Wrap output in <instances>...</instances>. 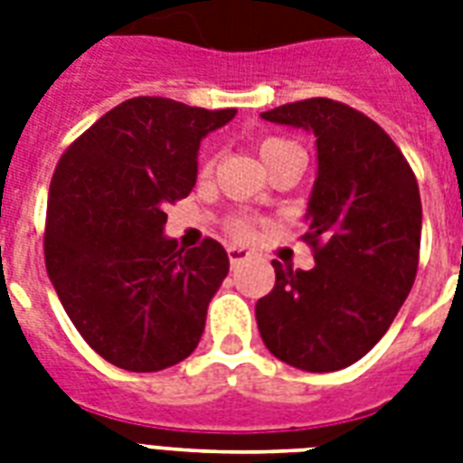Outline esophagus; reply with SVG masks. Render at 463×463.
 Instances as JSON below:
<instances>
[{"mask_svg":"<svg viewBox=\"0 0 463 463\" xmlns=\"http://www.w3.org/2000/svg\"><path fill=\"white\" fill-rule=\"evenodd\" d=\"M250 257H252V252L245 250V247H228V260H231L232 267H235V264H242L245 260H250Z\"/></svg>","mask_w":463,"mask_h":463,"instance_id":"esophagus-1","label":"esophagus"}]
</instances>
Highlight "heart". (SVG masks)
I'll use <instances>...</instances> for the list:
<instances>
[{
	"label": "heart",
	"instance_id": "b5f03b06",
	"mask_svg": "<svg viewBox=\"0 0 463 463\" xmlns=\"http://www.w3.org/2000/svg\"><path fill=\"white\" fill-rule=\"evenodd\" d=\"M291 146H294V143H288L284 137H264L262 143H260V155H262L264 165H267L274 155H279L281 150H287V147ZM208 169H211V162L203 165V172H208ZM231 231L235 232L238 238H250V235H252V225L247 223V221H232Z\"/></svg>",
	"mask_w": 463,
	"mask_h": 463
}]
</instances>
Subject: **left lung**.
<instances>
[{"label": "left lung", "instance_id": "1", "mask_svg": "<svg viewBox=\"0 0 463 463\" xmlns=\"http://www.w3.org/2000/svg\"><path fill=\"white\" fill-rule=\"evenodd\" d=\"M262 118L316 136L306 211L316 267L271 262L277 284L257 301V327L281 362L337 372L386 335L411 294L422 231L418 179L386 130L340 101L306 99Z\"/></svg>", "mask_w": 463, "mask_h": 463}]
</instances>
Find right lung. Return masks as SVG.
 Masks as SVG:
<instances>
[{"label":"right lung","instance_id":"add662e5","mask_svg":"<svg viewBox=\"0 0 463 463\" xmlns=\"http://www.w3.org/2000/svg\"><path fill=\"white\" fill-rule=\"evenodd\" d=\"M165 97L123 101L60 157L45 221V269L97 354L162 372L192 354L228 277L221 242L179 250L165 208L189 196L201 140L235 118Z\"/></svg>","mask_w":463,"mask_h":463}]
</instances>
